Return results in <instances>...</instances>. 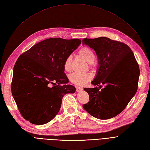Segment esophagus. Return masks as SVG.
I'll use <instances>...</instances> for the list:
<instances>
[{"mask_svg": "<svg viewBox=\"0 0 150 150\" xmlns=\"http://www.w3.org/2000/svg\"><path fill=\"white\" fill-rule=\"evenodd\" d=\"M83 90V88L81 87H76V91L77 92H80V91H82Z\"/></svg>", "mask_w": 150, "mask_h": 150, "instance_id": "34e87169", "label": "esophagus"}]
</instances>
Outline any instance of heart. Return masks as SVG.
I'll list each match as a JSON object with an SVG mask.
<instances>
[{"label":"heart","mask_w":150,"mask_h":150,"mask_svg":"<svg viewBox=\"0 0 150 150\" xmlns=\"http://www.w3.org/2000/svg\"><path fill=\"white\" fill-rule=\"evenodd\" d=\"M79 55L81 56L85 60L89 63H92L95 59V54L93 51L88 47H82L78 52ZM71 63L72 57L69 55L65 59L64 62V68L66 71H70L71 69ZM92 78V75L91 73H74L71 74L69 76V79L74 84L77 86H84L86 83L91 80Z\"/></svg>","instance_id":"1"}]
</instances>
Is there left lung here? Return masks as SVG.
<instances>
[{
    "label": "left lung",
    "instance_id": "obj_1",
    "mask_svg": "<svg viewBox=\"0 0 150 150\" xmlns=\"http://www.w3.org/2000/svg\"><path fill=\"white\" fill-rule=\"evenodd\" d=\"M82 44L93 49L99 59L98 73L91 82L94 88H83L90 101L82 106L92 116L108 119L121 113L137 92L140 69L130 48L121 42L100 37L83 39ZM101 85L105 87L101 90Z\"/></svg>",
    "mask_w": 150,
    "mask_h": 150
}]
</instances>
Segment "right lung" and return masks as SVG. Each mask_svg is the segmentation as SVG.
<instances>
[{"label":"right lung","mask_w":150,"mask_h":150,"mask_svg":"<svg viewBox=\"0 0 150 150\" xmlns=\"http://www.w3.org/2000/svg\"><path fill=\"white\" fill-rule=\"evenodd\" d=\"M81 43L78 39H47L18 58L11 90L24 119L36 125L50 122L60 110L64 95L75 92L74 86L67 84L64 62Z\"/></svg>","instance_id":"right-lung-1"}]
</instances>
